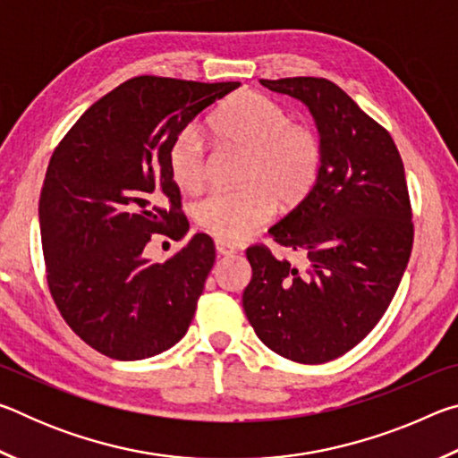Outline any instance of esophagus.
Returning a JSON list of instances; mask_svg holds the SVG:
<instances>
[{
  "label": "esophagus",
  "instance_id": "1",
  "mask_svg": "<svg viewBox=\"0 0 458 458\" xmlns=\"http://www.w3.org/2000/svg\"><path fill=\"white\" fill-rule=\"evenodd\" d=\"M216 250H218V254H222V257H230V254L236 252V248L230 242H224V240H216Z\"/></svg>",
  "mask_w": 458,
  "mask_h": 458
}]
</instances>
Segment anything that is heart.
Segmentation results:
<instances>
[{"mask_svg": "<svg viewBox=\"0 0 458 458\" xmlns=\"http://www.w3.org/2000/svg\"><path fill=\"white\" fill-rule=\"evenodd\" d=\"M214 137L246 151L238 182L216 190L193 208L198 226L224 242H238L267 224L276 210L297 206L319 177L323 143L317 131L293 123L289 111L260 92H240L210 121ZM169 172L177 188L198 191L206 180V143L198 129H185L169 147Z\"/></svg>", "mask_w": 458, "mask_h": 458, "instance_id": "b5f03b06", "label": "heart"}]
</instances>
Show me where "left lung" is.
<instances>
[{"label":"left lung","mask_w":458,"mask_h":458,"mask_svg":"<svg viewBox=\"0 0 458 458\" xmlns=\"http://www.w3.org/2000/svg\"><path fill=\"white\" fill-rule=\"evenodd\" d=\"M260 84L307 105L323 164L307 198L268 230L305 267L250 246L242 307L275 353L325 363L358 345L398 291L414 240L404 164L390 133L331 81L294 76Z\"/></svg>","instance_id":"obj_1"}]
</instances>
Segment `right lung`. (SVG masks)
<instances>
[{"label": "right lung", "mask_w": 458, "mask_h": 458, "mask_svg": "<svg viewBox=\"0 0 458 458\" xmlns=\"http://www.w3.org/2000/svg\"><path fill=\"white\" fill-rule=\"evenodd\" d=\"M240 82L135 76L97 100L54 149L40 193L46 278L60 315L92 350L133 361L169 350L196 313L216 260L196 234L165 262L155 234L190 230L169 147Z\"/></svg>", "instance_id": "add662e5"}]
</instances>
